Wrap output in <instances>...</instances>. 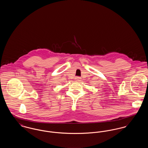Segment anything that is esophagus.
Masks as SVG:
<instances>
[{
    "label": "esophagus",
    "instance_id": "34e87169",
    "mask_svg": "<svg viewBox=\"0 0 148 148\" xmlns=\"http://www.w3.org/2000/svg\"><path fill=\"white\" fill-rule=\"evenodd\" d=\"M81 79H82V78L80 77H75V80L76 81V82H79V81H80L81 80Z\"/></svg>",
    "mask_w": 148,
    "mask_h": 148
}]
</instances>
